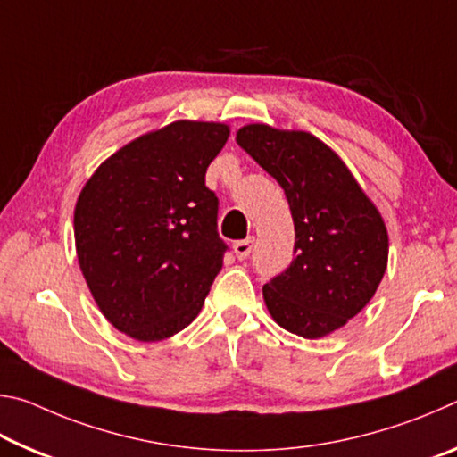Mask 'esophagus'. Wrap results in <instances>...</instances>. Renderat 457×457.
<instances>
[{
	"instance_id": "esophagus-1",
	"label": "esophagus",
	"mask_w": 457,
	"mask_h": 457,
	"mask_svg": "<svg viewBox=\"0 0 457 457\" xmlns=\"http://www.w3.org/2000/svg\"><path fill=\"white\" fill-rule=\"evenodd\" d=\"M252 250H253V236L239 239V242L234 244V252L239 260H245L252 253Z\"/></svg>"
}]
</instances>
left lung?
I'll return each instance as SVG.
<instances>
[{"label":"left lung","instance_id":"left-lung-1","mask_svg":"<svg viewBox=\"0 0 457 457\" xmlns=\"http://www.w3.org/2000/svg\"><path fill=\"white\" fill-rule=\"evenodd\" d=\"M236 141L280 183L296 231L290 266L264 286L270 314L304 338L345 327L373 298L386 268L389 239L377 207L311 133L247 125Z\"/></svg>","mask_w":457,"mask_h":457}]
</instances>
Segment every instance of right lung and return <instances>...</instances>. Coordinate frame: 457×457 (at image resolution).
Here are the masks:
<instances>
[{"label":"right lung","mask_w":457,"mask_h":457,"mask_svg":"<svg viewBox=\"0 0 457 457\" xmlns=\"http://www.w3.org/2000/svg\"><path fill=\"white\" fill-rule=\"evenodd\" d=\"M229 137L179 120L135 138L90 177L74 210L80 270L103 314L143 343L199 314L229 247L205 171Z\"/></svg>","instance_id":"1"}]
</instances>
